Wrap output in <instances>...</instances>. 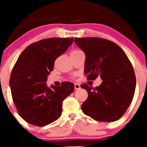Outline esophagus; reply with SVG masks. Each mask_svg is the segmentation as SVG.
<instances>
[{
  "label": "esophagus",
  "mask_w": 147,
  "mask_h": 147,
  "mask_svg": "<svg viewBox=\"0 0 147 147\" xmlns=\"http://www.w3.org/2000/svg\"><path fill=\"white\" fill-rule=\"evenodd\" d=\"M80 88H81V87H80V86L78 84H74V88H75L76 90L80 89Z\"/></svg>",
  "instance_id": "34e87169"
}]
</instances>
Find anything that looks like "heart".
Segmentation results:
<instances>
[{
	"mask_svg": "<svg viewBox=\"0 0 147 147\" xmlns=\"http://www.w3.org/2000/svg\"><path fill=\"white\" fill-rule=\"evenodd\" d=\"M80 52H82V51H80V50H78V49H76V50H74V51H72L71 52V54L78 53H80Z\"/></svg>",
	"mask_w": 147,
	"mask_h": 147,
	"instance_id": "heart-1",
	"label": "heart"
}]
</instances>
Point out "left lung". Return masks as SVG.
Segmentation results:
<instances>
[{
  "mask_svg": "<svg viewBox=\"0 0 147 147\" xmlns=\"http://www.w3.org/2000/svg\"><path fill=\"white\" fill-rule=\"evenodd\" d=\"M76 45L86 54L84 73L88 80L98 76L102 84L92 88L81 85L88 93L82 110L100 122H114L123 116L133 99L136 77L131 62L114 42L99 37H76Z\"/></svg>",
  "mask_w": 147,
  "mask_h": 147,
  "instance_id": "obj_1",
  "label": "left lung"
}]
</instances>
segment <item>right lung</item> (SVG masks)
<instances>
[{
  "label": "right lung",
  "instance_id": "obj_1",
  "mask_svg": "<svg viewBox=\"0 0 147 147\" xmlns=\"http://www.w3.org/2000/svg\"><path fill=\"white\" fill-rule=\"evenodd\" d=\"M74 38L52 37L40 40L25 48L12 69L9 85L14 104L28 123L44 126L61 115L63 101L74 90V84L48 88L47 76L54 62L73 43Z\"/></svg>",
  "mask_w": 147,
  "mask_h": 147
}]
</instances>
